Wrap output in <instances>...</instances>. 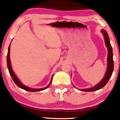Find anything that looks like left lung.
<instances>
[{"mask_svg":"<svg viewBox=\"0 0 120 120\" xmlns=\"http://www.w3.org/2000/svg\"><path fill=\"white\" fill-rule=\"evenodd\" d=\"M101 32L103 34L104 36V40L105 43V45L108 48V67L107 70H106V73H105L104 77L103 79L98 84H97L96 86L94 87L91 88H88V89H81V91L84 92H92V91H95L97 90L98 89H100L102 88L104 86L107 84L108 82L109 79L112 76V75L113 71L114 68V63H113V51L112 48L111 44L110 43V40H109V38L108 34L107 32L105 30H102Z\"/></svg>","mask_w":120,"mask_h":120,"instance_id":"1","label":"left lung"}]
</instances>
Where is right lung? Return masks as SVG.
Returning a JSON list of instances; mask_svg holds the SVG:
<instances>
[{
    "label": "right lung",
    "instance_id": "1",
    "mask_svg": "<svg viewBox=\"0 0 120 120\" xmlns=\"http://www.w3.org/2000/svg\"><path fill=\"white\" fill-rule=\"evenodd\" d=\"M10 45H9L8 49V53H7V67H8V69L9 71V73H10V75H11L12 79V80H14V81L15 82V83L16 84L17 86H19V88H22V89H24V90H27V91H30V92H38V91H41V90H44V89H47V88L49 87V85H51V82H52V78H53V76H52V79H51V82L49 84V85L47 86V87L44 88H40V89H32V88H30L27 87V86H25L24 85L22 82L20 81V80L18 79V77H16L15 73H14V71H13L11 67V61H10Z\"/></svg>",
    "mask_w": 120,
    "mask_h": 120
}]
</instances>
